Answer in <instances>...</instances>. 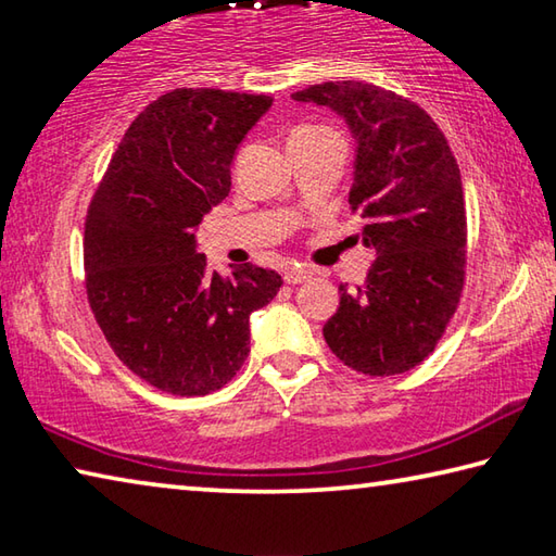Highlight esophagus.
Instances as JSON below:
<instances>
[{
  "instance_id": "1",
  "label": "esophagus",
  "mask_w": 556,
  "mask_h": 556,
  "mask_svg": "<svg viewBox=\"0 0 556 556\" xmlns=\"http://www.w3.org/2000/svg\"><path fill=\"white\" fill-rule=\"evenodd\" d=\"M314 277V269H308L304 265H289L285 267V281L287 285H301V281L312 279Z\"/></svg>"
}]
</instances>
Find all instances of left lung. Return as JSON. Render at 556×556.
Instances as JSON below:
<instances>
[{
  "instance_id": "8db88e82",
  "label": "left lung",
  "mask_w": 556,
  "mask_h": 556,
  "mask_svg": "<svg viewBox=\"0 0 556 556\" xmlns=\"http://www.w3.org/2000/svg\"><path fill=\"white\" fill-rule=\"evenodd\" d=\"M291 98L331 108L351 129L348 203L363 211V244L375 252L363 287L338 285L326 343L357 372H407L434 351L464 289L466 208L456 159L425 110L370 83H321Z\"/></svg>"
}]
</instances>
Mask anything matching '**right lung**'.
<instances>
[{
	"label": "right lung",
	"mask_w": 556,
	"mask_h": 556,
	"mask_svg": "<svg viewBox=\"0 0 556 556\" xmlns=\"http://www.w3.org/2000/svg\"><path fill=\"white\" fill-rule=\"evenodd\" d=\"M267 96L166 92L131 122L86 218V289L115 355L156 390H220L250 353V314L281 277L257 265L208 271L195 225L230 193L238 147Z\"/></svg>",
	"instance_id": "obj_1"
}]
</instances>
